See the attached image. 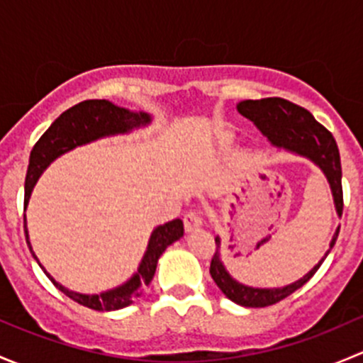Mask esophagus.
<instances>
[{"label":"esophagus","instance_id":"34e87169","mask_svg":"<svg viewBox=\"0 0 363 363\" xmlns=\"http://www.w3.org/2000/svg\"><path fill=\"white\" fill-rule=\"evenodd\" d=\"M202 216H200L199 211H189L188 214L184 216V228L186 232H193V230L200 228L202 226Z\"/></svg>","mask_w":363,"mask_h":363}]
</instances>
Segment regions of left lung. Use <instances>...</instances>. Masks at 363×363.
<instances>
[{
    "label": "left lung",
    "instance_id": "left-lung-1",
    "mask_svg": "<svg viewBox=\"0 0 363 363\" xmlns=\"http://www.w3.org/2000/svg\"><path fill=\"white\" fill-rule=\"evenodd\" d=\"M237 111L240 116L247 117L256 124L259 131L269 138L272 145L279 149L295 152V155L303 156V158L313 161L327 177L330 184L332 196H334L335 211L340 218L342 216V170H340V156L335 138L332 137L330 131L318 123L313 113L306 111L303 107L291 104V101L283 100V98H262V100H244L237 105ZM339 228L335 230L334 237L330 240V250L337 240ZM219 246L221 240L216 237V252L211 259V272L212 279L218 284L219 290L228 296L232 302L239 303L244 307H267L272 303L281 302L291 295L294 291L302 288L311 277L316 274L321 263L328 256V250L323 258L309 270L303 277H300L295 283L286 284L281 288H252L239 283L233 279L225 269L219 255Z\"/></svg>",
    "mask_w": 363,
    "mask_h": 363
}]
</instances>
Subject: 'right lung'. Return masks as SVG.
I'll list each match as a JSON object with an SVG mask.
<instances>
[{
  "mask_svg": "<svg viewBox=\"0 0 363 363\" xmlns=\"http://www.w3.org/2000/svg\"><path fill=\"white\" fill-rule=\"evenodd\" d=\"M151 123V116L145 112H131L128 108L117 107L112 101L108 100H86L80 104L73 105L72 108L65 111L49 126V130L40 137L33 147L31 155H29V164H28V174H26V184H24V205L28 207L29 196H31L33 188H35L36 181L40 175L43 174L47 167L52 163L54 160L60 158L65 152L72 151V149L79 147V145L89 144V142L98 140V138L111 137V135H123L130 133L135 128L145 126ZM24 232H26V242L29 244L28 228H26V216H24ZM184 235V225L181 219H174L164 225L158 226L152 230L151 239H149L147 250L144 252L140 265H138L137 272L130 277L124 284L121 286L112 288V290L104 291L100 295H86V294H77V291L68 290L63 284L57 283L42 265L43 272L47 274L54 286L57 290L63 291L65 295L69 296L72 300L79 302L80 306H86L94 311H117L123 307L133 303L137 296H140L142 290L147 286L152 281L156 272V265H158L160 256L167 250L170 244L179 240Z\"/></svg>",
  "mask_w": 363,
  "mask_h": 363,
  "instance_id": "add662e5",
  "label": "right lung"
}]
</instances>
